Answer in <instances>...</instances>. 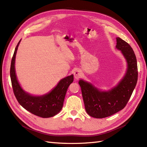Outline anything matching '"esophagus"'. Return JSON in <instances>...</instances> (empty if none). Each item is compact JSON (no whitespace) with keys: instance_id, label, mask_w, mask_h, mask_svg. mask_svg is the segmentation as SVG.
<instances>
[{"instance_id":"34e87169","label":"esophagus","mask_w":147,"mask_h":147,"mask_svg":"<svg viewBox=\"0 0 147 147\" xmlns=\"http://www.w3.org/2000/svg\"><path fill=\"white\" fill-rule=\"evenodd\" d=\"M74 78L76 80H78L79 78H80L83 76V73L80 70H77L74 72Z\"/></svg>"}]
</instances>
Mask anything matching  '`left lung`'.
<instances>
[{
	"mask_svg": "<svg viewBox=\"0 0 147 147\" xmlns=\"http://www.w3.org/2000/svg\"><path fill=\"white\" fill-rule=\"evenodd\" d=\"M116 47L121 51L127 63V72L117 86L108 91H100L91 83L82 80L78 82L81 87L85 110L92 117L105 118L123 109L137 84V59L132 48L119 37L117 38Z\"/></svg>",
	"mask_w": 147,
	"mask_h": 147,
	"instance_id": "left-lung-1",
	"label": "left lung"
}]
</instances>
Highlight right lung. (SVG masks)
I'll use <instances>...</instances> for the list:
<instances>
[{
  "instance_id": "add662e5",
  "label": "right lung",
  "mask_w": 147,
  "mask_h": 147,
  "mask_svg": "<svg viewBox=\"0 0 147 147\" xmlns=\"http://www.w3.org/2000/svg\"><path fill=\"white\" fill-rule=\"evenodd\" d=\"M18 43L12 57L10 66V78L13 91L19 104L24 109L36 116L42 118H50L58 113L63 108L67 90L74 81V75L67 77L57 84V85L48 94L42 96H33L24 92L17 80L15 61Z\"/></svg>"
}]
</instances>
